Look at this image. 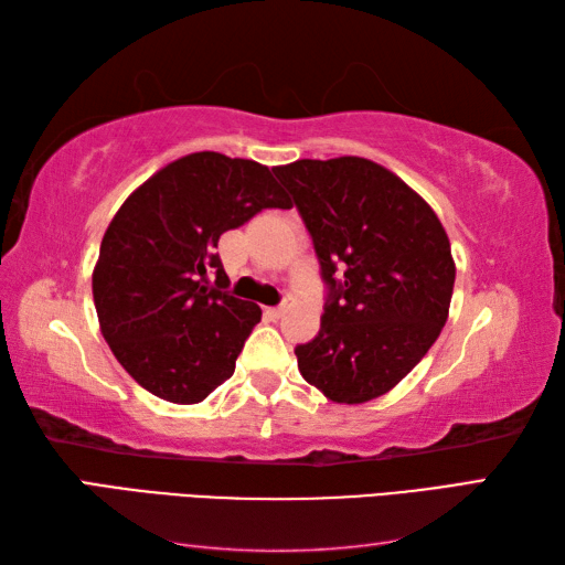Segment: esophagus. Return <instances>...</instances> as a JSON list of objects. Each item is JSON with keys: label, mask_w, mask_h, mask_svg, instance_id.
<instances>
[{"label": "esophagus", "mask_w": 565, "mask_h": 565, "mask_svg": "<svg viewBox=\"0 0 565 565\" xmlns=\"http://www.w3.org/2000/svg\"><path fill=\"white\" fill-rule=\"evenodd\" d=\"M286 310H289V301H284V303H279V306H274V308H267V316L269 318H281Z\"/></svg>", "instance_id": "esophagus-1"}]
</instances>
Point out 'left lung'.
I'll use <instances>...</instances> for the list:
<instances>
[{"label":"left lung","instance_id":"obj_1","mask_svg":"<svg viewBox=\"0 0 565 565\" xmlns=\"http://www.w3.org/2000/svg\"><path fill=\"white\" fill-rule=\"evenodd\" d=\"M271 172L294 196L328 284L320 332L296 347L298 371L332 403L374 401L411 374L449 318L447 231L371 160H296Z\"/></svg>","mask_w":565,"mask_h":565}]
</instances>
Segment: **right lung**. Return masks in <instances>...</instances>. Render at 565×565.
<instances>
[{
  "label": "right lung",
  "instance_id": "add662e5",
  "mask_svg": "<svg viewBox=\"0 0 565 565\" xmlns=\"http://www.w3.org/2000/svg\"><path fill=\"white\" fill-rule=\"evenodd\" d=\"M262 209H291L269 167L191 152L142 182L106 227L92 294L114 356L142 388L191 405L233 376L257 303L227 291L218 252L225 231Z\"/></svg>",
  "mask_w": 565,
  "mask_h": 565
}]
</instances>
